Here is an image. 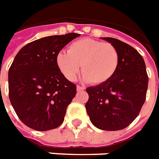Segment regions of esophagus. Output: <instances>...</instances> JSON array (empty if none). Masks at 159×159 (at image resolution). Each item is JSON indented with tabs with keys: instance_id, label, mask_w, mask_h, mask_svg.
I'll return each instance as SVG.
<instances>
[{
	"instance_id": "esophagus-1",
	"label": "esophagus",
	"mask_w": 159,
	"mask_h": 159,
	"mask_svg": "<svg viewBox=\"0 0 159 159\" xmlns=\"http://www.w3.org/2000/svg\"><path fill=\"white\" fill-rule=\"evenodd\" d=\"M76 89H77V91H78V92H80V91H83V90L85 89V88L81 87V86H80V85H77V87H76Z\"/></svg>"
}]
</instances>
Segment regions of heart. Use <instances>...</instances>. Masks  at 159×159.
Instances as JSON below:
<instances>
[{
  "label": "heart",
  "instance_id": "heart-1",
  "mask_svg": "<svg viewBox=\"0 0 159 159\" xmlns=\"http://www.w3.org/2000/svg\"><path fill=\"white\" fill-rule=\"evenodd\" d=\"M56 63L68 80H75L82 66L84 80L93 84H101L115 75L120 63V55L112 44L83 39L72 43L68 52H60Z\"/></svg>",
  "mask_w": 159,
  "mask_h": 159
}]
</instances>
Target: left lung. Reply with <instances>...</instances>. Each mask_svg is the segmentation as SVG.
I'll use <instances>...</instances> for the list:
<instances>
[{
    "label": "left lung",
    "mask_w": 159,
    "mask_h": 159,
    "mask_svg": "<svg viewBox=\"0 0 159 159\" xmlns=\"http://www.w3.org/2000/svg\"><path fill=\"white\" fill-rule=\"evenodd\" d=\"M101 39L116 48L120 63L112 78L87 88L85 107L95 127L110 131L122 130L137 117L145 102L148 83L145 63L131 46L112 38Z\"/></svg>",
    "instance_id": "8db88e82"
}]
</instances>
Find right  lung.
<instances>
[{"mask_svg":"<svg viewBox=\"0 0 159 159\" xmlns=\"http://www.w3.org/2000/svg\"><path fill=\"white\" fill-rule=\"evenodd\" d=\"M80 34L75 33L42 38L23 47L8 73L9 98L25 125L46 131L64 120L76 86L58 69L60 51Z\"/></svg>","mask_w":159,"mask_h":159,"instance_id":"obj_1","label":"right lung"}]
</instances>
